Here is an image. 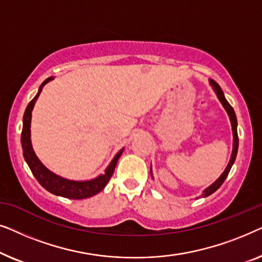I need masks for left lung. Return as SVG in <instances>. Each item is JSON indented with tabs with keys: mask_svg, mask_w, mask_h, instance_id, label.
<instances>
[{
	"mask_svg": "<svg viewBox=\"0 0 262 262\" xmlns=\"http://www.w3.org/2000/svg\"><path fill=\"white\" fill-rule=\"evenodd\" d=\"M210 83L212 85L214 92H216V94L218 96V99H220V101L222 102V105L224 106L225 111H227L229 117H230V121H231V126H232V134H234V149H232V154H231V159L229 161V164L225 168V170L223 171V174L221 175L220 178H218L217 181H214L212 185L210 186V187H207L205 191H204V194L203 196H207L210 194H212L213 192H216L218 188L221 187L222 184H223L225 179H227L229 171H230L232 164L235 162V159H236V155H237V150H238V136H237V119H236V114H235V111L232 108L230 103L227 101V99L224 98V94H223V91H222V88L220 87V84L217 83L216 81L213 80H210Z\"/></svg>",
	"mask_w": 262,
	"mask_h": 262,
	"instance_id": "obj_1",
	"label": "left lung"
}]
</instances>
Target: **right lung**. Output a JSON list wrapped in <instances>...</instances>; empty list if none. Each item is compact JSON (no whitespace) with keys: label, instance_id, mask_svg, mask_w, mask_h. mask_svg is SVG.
Returning <instances> with one entry per match:
<instances>
[{"label":"right lung","instance_id":"add662e5","mask_svg":"<svg viewBox=\"0 0 262 262\" xmlns=\"http://www.w3.org/2000/svg\"><path fill=\"white\" fill-rule=\"evenodd\" d=\"M51 80L52 77H49L42 82L40 88H39L38 94L31 100L30 103H28L26 107V111H25L23 132H21V144H23L24 157L25 160H26L28 167H30L32 174L34 175V178L37 179L39 184H40L46 191L52 193V194L60 195V196H64V198H69V199L89 198V196L98 194V193L100 191H102V189L105 188V186L108 184L110 179L112 178L113 175L114 168L117 166L118 160H119V157L124 149H121L120 151L117 154L116 157L112 160V162H111L108 168L105 170V174L100 175V177L94 179V180L71 181V180H67V179L60 178L58 175L53 174L52 171H50L48 168H46L44 164L39 161V159L35 156V154L33 151V148H32V144H31L30 126H31L32 110H33L35 100L38 99L39 94H40L41 88Z\"/></svg>","mask_w":262,"mask_h":262}]
</instances>
